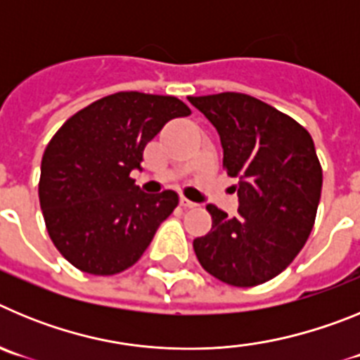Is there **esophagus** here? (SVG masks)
Returning <instances> with one entry per match:
<instances>
[{"label": "esophagus", "mask_w": 360, "mask_h": 360, "mask_svg": "<svg viewBox=\"0 0 360 360\" xmlns=\"http://www.w3.org/2000/svg\"><path fill=\"white\" fill-rule=\"evenodd\" d=\"M180 205H182L184 209H193V207H196V203H195V202H191V200H187L186 196H180Z\"/></svg>", "instance_id": "obj_1"}]
</instances>
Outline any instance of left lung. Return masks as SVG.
Instances as JSON below:
<instances>
[{
    "mask_svg": "<svg viewBox=\"0 0 360 360\" xmlns=\"http://www.w3.org/2000/svg\"><path fill=\"white\" fill-rule=\"evenodd\" d=\"M218 129L224 169L238 178L236 216L207 205L212 227L193 241L200 265L232 287L276 278L303 249L316 221L323 169L310 133L245 94L189 97Z\"/></svg>",
    "mask_w": 360,
    "mask_h": 360,
    "instance_id": "left-lung-1",
    "label": "left lung"
}]
</instances>
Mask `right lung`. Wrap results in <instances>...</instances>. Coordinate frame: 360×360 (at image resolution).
<instances>
[{
  "mask_svg": "<svg viewBox=\"0 0 360 360\" xmlns=\"http://www.w3.org/2000/svg\"><path fill=\"white\" fill-rule=\"evenodd\" d=\"M191 115L171 95L119 91L57 129L41 160L39 203L50 240L75 269L113 276L135 265L178 205L174 191L148 195L129 176L149 141Z\"/></svg>",
  "mask_w": 360,
  "mask_h": 360,
  "instance_id": "1",
  "label": "right lung"
}]
</instances>
